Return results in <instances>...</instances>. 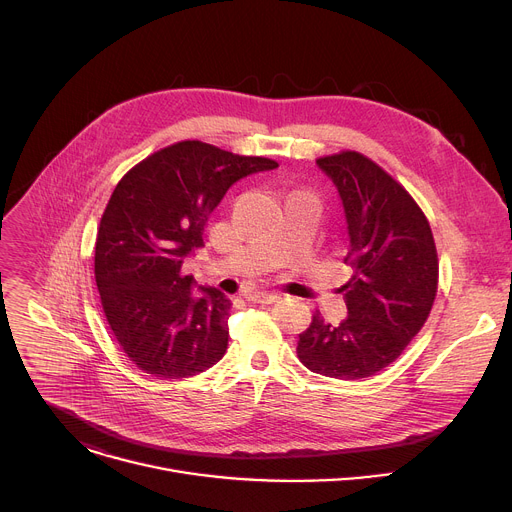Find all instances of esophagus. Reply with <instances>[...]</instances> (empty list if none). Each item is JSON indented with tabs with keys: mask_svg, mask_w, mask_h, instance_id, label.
Masks as SVG:
<instances>
[{
	"mask_svg": "<svg viewBox=\"0 0 512 512\" xmlns=\"http://www.w3.org/2000/svg\"><path fill=\"white\" fill-rule=\"evenodd\" d=\"M249 300L253 304H273L279 300L277 294H269V291H253V294L249 296Z\"/></svg>",
	"mask_w": 512,
	"mask_h": 512,
	"instance_id": "1",
	"label": "esophagus"
}]
</instances>
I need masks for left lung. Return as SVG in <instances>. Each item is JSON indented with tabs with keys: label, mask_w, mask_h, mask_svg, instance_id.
I'll return each mask as SVG.
<instances>
[{
	"label": "left lung",
	"mask_w": 512,
	"mask_h": 512,
	"mask_svg": "<svg viewBox=\"0 0 512 512\" xmlns=\"http://www.w3.org/2000/svg\"><path fill=\"white\" fill-rule=\"evenodd\" d=\"M316 164L340 194L350 239L344 263L354 273L340 287L346 320L334 326L316 312L298 358L312 373L354 381L389 367L421 330L440 265L423 210L381 166L358 152Z\"/></svg>",
	"instance_id": "1"
}]
</instances>
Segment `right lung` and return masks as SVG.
<instances>
[{
	"label": "right lung",
	"mask_w": 512,
	"mask_h": 512,
	"mask_svg": "<svg viewBox=\"0 0 512 512\" xmlns=\"http://www.w3.org/2000/svg\"><path fill=\"white\" fill-rule=\"evenodd\" d=\"M277 168L202 141H178L133 166L101 216L95 279L109 328L137 369L186 379L221 360L231 300L198 287L184 259L204 245V225L241 178Z\"/></svg>",
	"instance_id": "1"
}]
</instances>
